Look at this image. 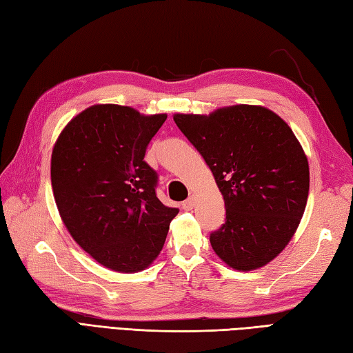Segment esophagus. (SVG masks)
Returning a JSON list of instances; mask_svg holds the SVG:
<instances>
[{
    "label": "esophagus",
    "mask_w": 353,
    "mask_h": 353,
    "mask_svg": "<svg viewBox=\"0 0 353 353\" xmlns=\"http://www.w3.org/2000/svg\"><path fill=\"white\" fill-rule=\"evenodd\" d=\"M182 206H183V209H186V211H191V209L196 206V199H194V197L186 199L182 203Z\"/></svg>",
    "instance_id": "esophagus-1"
}]
</instances>
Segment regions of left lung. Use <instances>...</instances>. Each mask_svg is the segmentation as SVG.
<instances>
[{"label":"left lung","mask_w":353,"mask_h":353,"mask_svg":"<svg viewBox=\"0 0 353 353\" xmlns=\"http://www.w3.org/2000/svg\"><path fill=\"white\" fill-rule=\"evenodd\" d=\"M172 119L223 194L226 223L211 234L216 256L238 272L267 265L296 234L308 200L310 165L296 134L273 110L253 104Z\"/></svg>","instance_id":"8db88e82"}]
</instances>
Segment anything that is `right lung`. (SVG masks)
Masks as SVG:
<instances>
[{"mask_svg":"<svg viewBox=\"0 0 353 353\" xmlns=\"http://www.w3.org/2000/svg\"><path fill=\"white\" fill-rule=\"evenodd\" d=\"M165 119L167 114L94 104L63 127L52 147L51 185L65 228L112 272L152 265L179 214L156 197L157 174L144 161Z\"/></svg>","mask_w":353,"mask_h":353,"instance_id":"add662e5","label":"right lung"}]
</instances>
